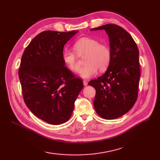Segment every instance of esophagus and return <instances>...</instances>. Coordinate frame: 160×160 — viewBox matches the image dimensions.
Masks as SVG:
<instances>
[{
    "instance_id": "34e87169",
    "label": "esophagus",
    "mask_w": 160,
    "mask_h": 160,
    "mask_svg": "<svg viewBox=\"0 0 160 160\" xmlns=\"http://www.w3.org/2000/svg\"><path fill=\"white\" fill-rule=\"evenodd\" d=\"M83 84H84V86H87V84H88V82H87V81L84 80V81H83Z\"/></svg>"
}]
</instances>
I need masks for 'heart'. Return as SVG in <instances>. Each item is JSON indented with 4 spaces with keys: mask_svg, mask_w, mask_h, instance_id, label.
Listing matches in <instances>:
<instances>
[{
    "mask_svg": "<svg viewBox=\"0 0 160 160\" xmlns=\"http://www.w3.org/2000/svg\"><path fill=\"white\" fill-rule=\"evenodd\" d=\"M73 49L78 56L85 55L84 64H86L79 71V75L84 79L94 76L99 69L104 71L111 62V50L107 45L100 44L98 40L84 37L74 43ZM62 60L69 69L76 72L80 69L76 55L71 51L65 50L62 52Z\"/></svg>",
    "mask_w": 160,
    "mask_h": 160,
    "instance_id": "obj_1",
    "label": "heart"
}]
</instances>
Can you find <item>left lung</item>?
Masks as SVG:
<instances>
[{
  "label": "left lung",
  "mask_w": 160,
  "mask_h": 160,
  "mask_svg": "<svg viewBox=\"0 0 160 160\" xmlns=\"http://www.w3.org/2000/svg\"><path fill=\"white\" fill-rule=\"evenodd\" d=\"M105 30L109 38L111 62L102 76L91 80L96 91L93 105L102 118L113 120L127 113L138 98L140 78L139 51L132 36L120 26L102 25L91 31Z\"/></svg>",
  "instance_id": "left-lung-1"
}]
</instances>
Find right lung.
Returning a JSON list of instances; mask_svg holds the SVG:
<instances>
[{
	"label": "right lung",
	"instance_id": "1",
	"mask_svg": "<svg viewBox=\"0 0 160 160\" xmlns=\"http://www.w3.org/2000/svg\"><path fill=\"white\" fill-rule=\"evenodd\" d=\"M78 32H41L22 54L18 76L24 101L33 115L50 124L69 120L83 88L62 57L64 46Z\"/></svg>",
	"mask_w": 160,
	"mask_h": 160
}]
</instances>
